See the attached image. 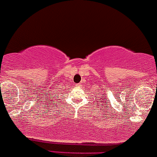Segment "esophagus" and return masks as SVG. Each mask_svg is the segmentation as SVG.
<instances>
[{
    "mask_svg": "<svg viewBox=\"0 0 157 157\" xmlns=\"http://www.w3.org/2000/svg\"><path fill=\"white\" fill-rule=\"evenodd\" d=\"M75 86H76V87H81V84H80V83H76V84L75 85Z\"/></svg>",
    "mask_w": 157,
    "mask_h": 157,
    "instance_id": "1",
    "label": "esophagus"
}]
</instances>
